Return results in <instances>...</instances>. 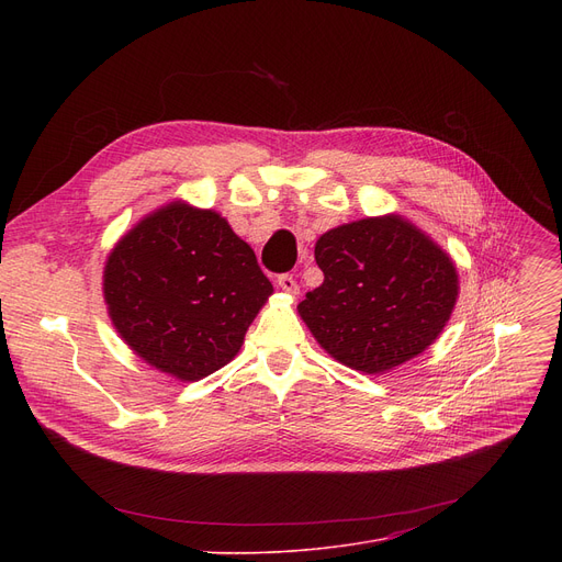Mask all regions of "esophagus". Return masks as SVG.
Returning <instances> with one entry per match:
<instances>
[{
  "label": "esophagus",
  "instance_id": "obj_1",
  "mask_svg": "<svg viewBox=\"0 0 562 562\" xmlns=\"http://www.w3.org/2000/svg\"><path fill=\"white\" fill-rule=\"evenodd\" d=\"M278 286H280L284 293H289V296H296V293H299V284H296V280H293V276H289V273H284V276L278 278Z\"/></svg>",
  "mask_w": 562,
  "mask_h": 562
}]
</instances>
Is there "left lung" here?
I'll return each mask as SVG.
<instances>
[{"mask_svg":"<svg viewBox=\"0 0 562 562\" xmlns=\"http://www.w3.org/2000/svg\"><path fill=\"white\" fill-rule=\"evenodd\" d=\"M314 257L323 284L299 314L348 369L375 375L415 360L456 310V261L401 214L337 225L318 236Z\"/></svg>","mask_w":562,"mask_h":562,"instance_id":"obj_1","label":"left lung"}]
</instances>
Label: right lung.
<instances>
[{
  "label": "right lung",
  "mask_w": 562,
  "mask_h": 562,
  "mask_svg": "<svg viewBox=\"0 0 562 562\" xmlns=\"http://www.w3.org/2000/svg\"><path fill=\"white\" fill-rule=\"evenodd\" d=\"M102 293L115 333L153 369L195 382L229 364L273 284L218 212L172 200L111 248Z\"/></svg>",
  "instance_id": "right-lung-1"
}]
</instances>
